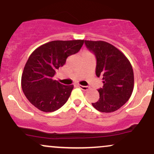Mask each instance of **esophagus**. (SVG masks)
I'll list each match as a JSON object with an SVG mask.
<instances>
[{
	"label": "esophagus",
	"mask_w": 154,
	"mask_h": 154,
	"mask_svg": "<svg viewBox=\"0 0 154 154\" xmlns=\"http://www.w3.org/2000/svg\"><path fill=\"white\" fill-rule=\"evenodd\" d=\"M78 87L80 88L81 90H82V91H88V90H89V87L88 86H83V85H79Z\"/></svg>",
	"instance_id": "1"
}]
</instances>
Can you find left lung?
Listing matches in <instances>:
<instances>
[{"instance_id": "1", "label": "left lung", "mask_w": 154, "mask_h": 154, "mask_svg": "<svg viewBox=\"0 0 154 154\" xmlns=\"http://www.w3.org/2000/svg\"><path fill=\"white\" fill-rule=\"evenodd\" d=\"M85 44L96 58V76H102L103 80V88L98 90L99 100L92 105L100 112L118 110L128 101L133 91L131 63L123 53L110 43L85 40Z\"/></svg>"}]
</instances>
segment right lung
I'll list each match as a JSON object with an SVG mask.
<instances>
[{"label": "right lung", "mask_w": 154, "mask_h": 154, "mask_svg": "<svg viewBox=\"0 0 154 154\" xmlns=\"http://www.w3.org/2000/svg\"><path fill=\"white\" fill-rule=\"evenodd\" d=\"M84 40H54L32 53L22 75V88L28 100L39 110L52 112L65 104L73 85H64L53 77L68 56L77 54Z\"/></svg>", "instance_id": "add662e5"}]
</instances>
